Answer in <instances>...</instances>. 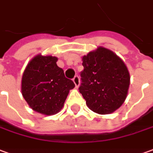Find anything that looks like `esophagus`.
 I'll return each instance as SVG.
<instances>
[{"label": "esophagus", "instance_id": "esophagus-1", "mask_svg": "<svg viewBox=\"0 0 153 153\" xmlns=\"http://www.w3.org/2000/svg\"><path fill=\"white\" fill-rule=\"evenodd\" d=\"M73 81H74V84H75L76 88H78L79 86V84H80L79 77L78 76V75H75V76H74V78L73 79Z\"/></svg>", "mask_w": 153, "mask_h": 153}]
</instances>
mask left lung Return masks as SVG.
<instances>
[{
  "label": "left lung",
  "instance_id": "left-lung-1",
  "mask_svg": "<svg viewBox=\"0 0 153 153\" xmlns=\"http://www.w3.org/2000/svg\"><path fill=\"white\" fill-rule=\"evenodd\" d=\"M79 90L87 106L99 114H111L125 101L130 75L123 61L113 51L99 47L84 55Z\"/></svg>",
  "mask_w": 153,
  "mask_h": 153
}]
</instances>
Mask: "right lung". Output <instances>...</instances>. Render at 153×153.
Wrapping results in <instances>:
<instances>
[{"label":"right lung","mask_w":153,"mask_h":153,"mask_svg":"<svg viewBox=\"0 0 153 153\" xmlns=\"http://www.w3.org/2000/svg\"><path fill=\"white\" fill-rule=\"evenodd\" d=\"M58 59L37 55L25 70L21 81L22 95L32 109L53 115L64 106L70 89L75 84L65 76L56 62Z\"/></svg>","instance_id":"obj_1"}]
</instances>
